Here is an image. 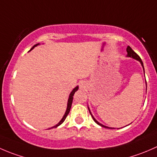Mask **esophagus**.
<instances>
[{"label":"esophagus","mask_w":157,"mask_h":157,"mask_svg":"<svg viewBox=\"0 0 157 157\" xmlns=\"http://www.w3.org/2000/svg\"><path fill=\"white\" fill-rule=\"evenodd\" d=\"M80 89L85 88V87H86V83H83V82H81V83H80Z\"/></svg>","instance_id":"1"}]
</instances>
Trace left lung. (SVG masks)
<instances>
[{
	"label": "left lung",
	"mask_w": 157,
	"mask_h": 157,
	"mask_svg": "<svg viewBox=\"0 0 157 157\" xmlns=\"http://www.w3.org/2000/svg\"><path fill=\"white\" fill-rule=\"evenodd\" d=\"M126 50H127V52H128L127 57H130V58H134V59H136V60H137V61H140V64H141V65H142V67H143V68H144V64H143V62H142L141 58H140V57H139V55H137V53H135V52H134V51L132 50V48H131V47H130V46H128V47H127V49H126ZM88 109H89V111H90V115H91L92 118H93V119L94 120V121H95V122L96 123V124H99V125L102 126V127H104V128H112L106 127V126H105V125H103V124H100V123H99V121H96V120L95 119L94 117L93 116V115H92V114H91V112H90V109H89V107H88Z\"/></svg>",
	"instance_id": "8db88e82"
}]
</instances>
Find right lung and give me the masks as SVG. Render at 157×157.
I'll return each mask as SVG.
<instances>
[{"label": "right lung", "instance_id": "obj_1", "mask_svg": "<svg viewBox=\"0 0 157 157\" xmlns=\"http://www.w3.org/2000/svg\"><path fill=\"white\" fill-rule=\"evenodd\" d=\"M38 45H39V43H38V44H36V45H35L33 47V48H32L31 49H30V51L32 50V49H33L35 48V47L36 46H37ZM78 86H76L75 88L74 89V90H72V91H71V93H70V96H69V99H68V101H67V110H66V112H65V113H64V116H63V118H62V119L61 120V121H59V122L58 123V124H56V125H55L54 126V127H52V128H56V127H58V126H59L60 124H62L63 122H64V120H65V118H66V117L67 116V115H68L69 114V112H70V110H71V105H72V102H73V96H74V93H75V92L76 91H77V90H78ZM49 129V128H48Z\"/></svg>", "mask_w": 157, "mask_h": 157}]
</instances>
